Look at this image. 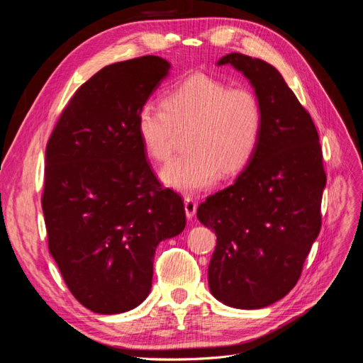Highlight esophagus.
Here are the masks:
<instances>
[{
  "mask_svg": "<svg viewBox=\"0 0 363 363\" xmlns=\"http://www.w3.org/2000/svg\"><path fill=\"white\" fill-rule=\"evenodd\" d=\"M184 212L188 219H192V216L196 212V201L192 199V196H184Z\"/></svg>",
  "mask_w": 363,
  "mask_h": 363,
  "instance_id": "1",
  "label": "esophagus"
}]
</instances>
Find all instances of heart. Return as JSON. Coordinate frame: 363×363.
<instances>
[{
    "label": "heart",
    "mask_w": 363,
    "mask_h": 363,
    "mask_svg": "<svg viewBox=\"0 0 363 363\" xmlns=\"http://www.w3.org/2000/svg\"><path fill=\"white\" fill-rule=\"evenodd\" d=\"M263 111L248 87H230L207 74H194L164 92L162 106L144 104L136 116V131L147 155L168 160L179 131L188 130V151L169 160L162 180L182 191L212 186L219 174L242 172L259 147Z\"/></svg>",
    "instance_id": "obj_1"
}]
</instances>
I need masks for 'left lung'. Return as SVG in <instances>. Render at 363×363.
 Listing matches in <instances>:
<instances>
[{
    "label": "left lung",
    "instance_id": "obj_1",
    "mask_svg": "<svg viewBox=\"0 0 363 363\" xmlns=\"http://www.w3.org/2000/svg\"><path fill=\"white\" fill-rule=\"evenodd\" d=\"M218 65L242 71L263 111L259 147L239 179L196 208L216 235L208 286L216 300L260 309L298 281L321 230L327 175L309 112L272 65L230 52Z\"/></svg>",
    "mask_w": 363,
    "mask_h": 363
}]
</instances>
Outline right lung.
Returning <instances> with one entry per match:
<instances>
[{
	"instance_id": "add662e5",
	"label": "right lung",
	"mask_w": 363,
	"mask_h": 363,
	"mask_svg": "<svg viewBox=\"0 0 363 363\" xmlns=\"http://www.w3.org/2000/svg\"><path fill=\"white\" fill-rule=\"evenodd\" d=\"M168 69L157 56L108 65L75 91L48 139V248L75 300L96 313L144 301L156 247L186 225L182 196L162 188L136 131Z\"/></svg>"
}]
</instances>
